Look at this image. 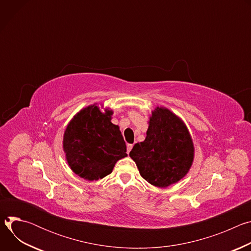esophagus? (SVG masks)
Here are the masks:
<instances>
[{"label": "esophagus", "instance_id": "34e87169", "mask_svg": "<svg viewBox=\"0 0 251 251\" xmlns=\"http://www.w3.org/2000/svg\"><path fill=\"white\" fill-rule=\"evenodd\" d=\"M132 148H133V145H132V144H128V145H127V153H128V154L130 153V151L132 150Z\"/></svg>", "mask_w": 251, "mask_h": 251}]
</instances>
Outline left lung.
I'll return each instance as SVG.
<instances>
[{"mask_svg":"<svg viewBox=\"0 0 251 251\" xmlns=\"http://www.w3.org/2000/svg\"><path fill=\"white\" fill-rule=\"evenodd\" d=\"M129 155L143 178L155 187L167 188L188 174L195 148L183 120L165 107H156L146 139L136 143Z\"/></svg>","mask_w":251,"mask_h":251,"instance_id":"1","label":"left lung"}]
</instances>
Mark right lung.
Listing matches in <instances>:
<instances>
[{
	"instance_id": "add662e5",
	"label": "right lung",
	"mask_w": 251,
	"mask_h": 251,
	"mask_svg": "<svg viewBox=\"0 0 251 251\" xmlns=\"http://www.w3.org/2000/svg\"><path fill=\"white\" fill-rule=\"evenodd\" d=\"M112 110L96 105L81 109L68 123L63 150L68 166L77 176L97 181L111 174L116 162L127 156L119 126L111 122Z\"/></svg>"
}]
</instances>
